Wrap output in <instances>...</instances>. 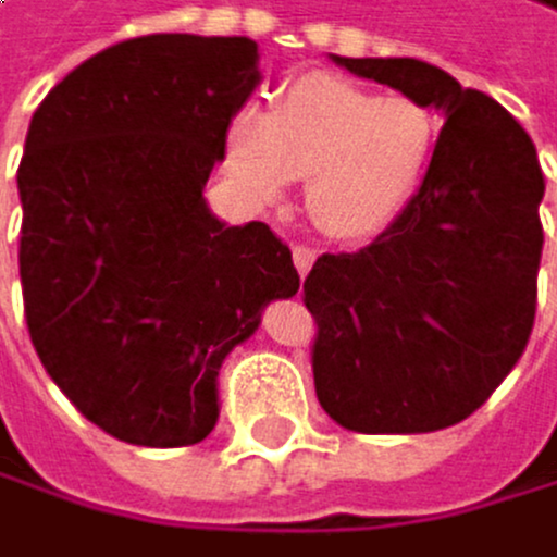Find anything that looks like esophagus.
Instances as JSON below:
<instances>
[{"label":"esophagus","instance_id":"34e87169","mask_svg":"<svg viewBox=\"0 0 557 557\" xmlns=\"http://www.w3.org/2000/svg\"><path fill=\"white\" fill-rule=\"evenodd\" d=\"M294 267H297V273L301 276H308V270L314 267V249L311 246H305V243H294Z\"/></svg>","mask_w":557,"mask_h":557}]
</instances>
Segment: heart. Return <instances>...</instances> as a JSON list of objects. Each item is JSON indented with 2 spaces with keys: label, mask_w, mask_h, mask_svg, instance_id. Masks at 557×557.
Listing matches in <instances>:
<instances>
[{
  "label": "heart",
  "mask_w": 557,
  "mask_h": 557,
  "mask_svg": "<svg viewBox=\"0 0 557 557\" xmlns=\"http://www.w3.org/2000/svg\"><path fill=\"white\" fill-rule=\"evenodd\" d=\"M435 147V122L404 95H373L342 77L308 74L273 115L246 109L228 126V166L260 201L308 181L305 208L332 239H366L414 198Z\"/></svg>",
  "instance_id": "heart-1"
}]
</instances>
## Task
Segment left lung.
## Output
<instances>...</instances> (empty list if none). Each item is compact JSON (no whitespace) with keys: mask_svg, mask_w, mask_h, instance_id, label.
Here are the masks:
<instances>
[{"mask_svg":"<svg viewBox=\"0 0 557 557\" xmlns=\"http://www.w3.org/2000/svg\"><path fill=\"white\" fill-rule=\"evenodd\" d=\"M445 115L418 195L356 252L305 276L325 414L362 435L466 421L524 356L537 311L544 174L490 95L414 58H335Z\"/></svg>","mask_w":557,"mask_h":557,"instance_id":"1","label":"left lung"}]
</instances>
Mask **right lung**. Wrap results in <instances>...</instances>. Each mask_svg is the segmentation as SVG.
<instances>
[{
	"instance_id": "add662e5",
	"label": "right lung",
	"mask_w": 557,
	"mask_h": 557,
	"mask_svg": "<svg viewBox=\"0 0 557 557\" xmlns=\"http://www.w3.org/2000/svg\"><path fill=\"white\" fill-rule=\"evenodd\" d=\"M256 58L249 37L153 33L95 53L33 112L16 174L29 342L119 442L208 438L222 359L301 287L270 225H225L201 198Z\"/></svg>"
}]
</instances>
